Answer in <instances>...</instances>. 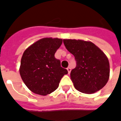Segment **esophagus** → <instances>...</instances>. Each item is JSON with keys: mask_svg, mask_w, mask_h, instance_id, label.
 I'll return each mask as SVG.
<instances>
[{"mask_svg": "<svg viewBox=\"0 0 121 121\" xmlns=\"http://www.w3.org/2000/svg\"><path fill=\"white\" fill-rule=\"evenodd\" d=\"M67 71H68V73L70 74V73H71V67H68L67 68Z\"/></svg>", "mask_w": 121, "mask_h": 121, "instance_id": "1", "label": "esophagus"}]
</instances>
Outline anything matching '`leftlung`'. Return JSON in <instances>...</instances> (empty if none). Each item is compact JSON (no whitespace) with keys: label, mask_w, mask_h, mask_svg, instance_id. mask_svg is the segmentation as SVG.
<instances>
[{"label":"left lung","mask_w":121,"mask_h":121,"mask_svg":"<svg viewBox=\"0 0 121 121\" xmlns=\"http://www.w3.org/2000/svg\"><path fill=\"white\" fill-rule=\"evenodd\" d=\"M63 43L76 61V67L71 72L74 87L86 94L104 87L109 77V61L105 54L91 41L63 39Z\"/></svg>","instance_id":"8db88e82"}]
</instances>
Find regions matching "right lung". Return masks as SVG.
Listing matches in <instances>:
<instances>
[{
	"instance_id": "right-lung-1",
	"label": "right lung",
	"mask_w": 121,
	"mask_h": 121,
	"mask_svg": "<svg viewBox=\"0 0 121 121\" xmlns=\"http://www.w3.org/2000/svg\"><path fill=\"white\" fill-rule=\"evenodd\" d=\"M63 39L45 37L27 48L22 54L19 69L22 81L30 91L45 96L54 91L61 79L68 73L54 57Z\"/></svg>"
}]
</instances>
